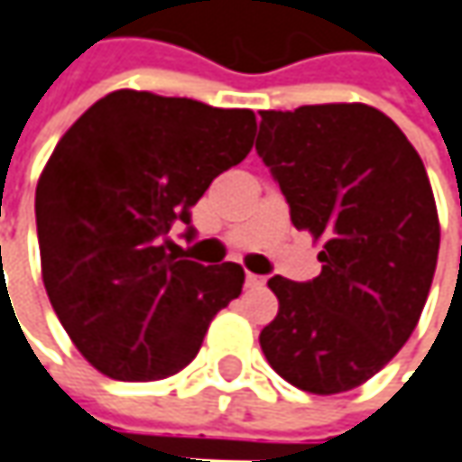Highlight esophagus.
<instances>
[{
  "instance_id": "1",
  "label": "esophagus",
  "mask_w": 462,
  "mask_h": 462,
  "mask_svg": "<svg viewBox=\"0 0 462 462\" xmlns=\"http://www.w3.org/2000/svg\"><path fill=\"white\" fill-rule=\"evenodd\" d=\"M245 288H251V291H256V288H264V277H259V274H245Z\"/></svg>"
}]
</instances>
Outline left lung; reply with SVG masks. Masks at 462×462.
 <instances>
[{
  "instance_id": "left-lung-1",
  "label": "left lung",
  "mask_w": 462,
  "mask_h": 462,
  "mask_svg": "<svg viewBox=\"0 0 462 462\" xmlns=\"http://www.w3.org/2000/svg\"><path fill=\"white\" fill-rule=\"evenodd\" d=\"M256 152L296 230L322 240L310 282L274 274L280 310L259 344L310 394L373 378L415 330L439 256L426 166L397 124L362 103L262 110Z\"/></svg>"
}]
</instances>
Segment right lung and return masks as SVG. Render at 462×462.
<instances>
[{"label":"right lung","instance_id":"obj_1","mask_svg":"<svg viewBox=\"0 0 462 462\" xmlns=\"http://www.w3.org/2000/svg\"><path fill=\"white\" fill-rule=\"evenodd\" d=\"M256 116L118 89L58 143L36 185L50 304L107 378L158 381L189 365L214 315L243 291L240 264L180 259L169 230L254 145Z\"/></svg>","mask_w":462,"mask_h":462}]
</instances>
